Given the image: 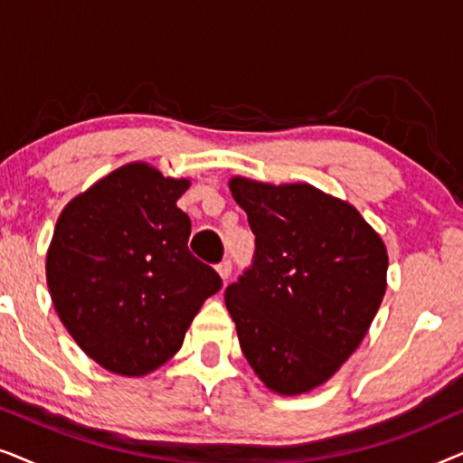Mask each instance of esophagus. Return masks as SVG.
<instances>
[{
  "label": "esophagus",
  "mask_w": 463,
  "mask_h": 463,
  "mask_svg": "<svg viewBox=\"0 0 463 463\" xmlns=\"http://www.w3.org/2000/svg\"><path fill=\"white\" fill-rule=\"evenodd\" d=\"M217 271H219L221 280H223V282L230 280V276H232V261H230V259H225V261H221V263L217 265Z\"/></svg>",
  "instance_id": "34e87169"
}]
</instances>
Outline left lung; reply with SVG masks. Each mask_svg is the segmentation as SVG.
<instances>
[{"label": "left lung", "instance_id": "1", "mask_svg": "<svg viewBox=\"0 0 463 463\" xmlns=\"http://www.w3.org/2000/svg\"><path fill=\"white\" fill-rule=\"evenodd\" d=\"M252 265L225 288L246 360L271 392L306 394L364 339L385 295L388 250L350 202L307 183L230 181Z\"/></svg>", "mask_w": 463, "mask_h": 463}]
</instances>
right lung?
<instances>
[{"mask_svg": "<svg viewBox=\"0 0 463 463\" xmlns=\"http://www.w3.org/2000/svg\"><path fill=\"white\" fill-rule=\"evenodd\" d=\"M187 187L132 162L75 195L56 221L46 257L54 309L75 344L118 375H147L173 358L223 284L187 249L192 221L176 206Z\"/></svg>", "mask_w": 463, "mask_h": 463, "instance_id": "obj_1", "label": "right lung"}]
</instances>
